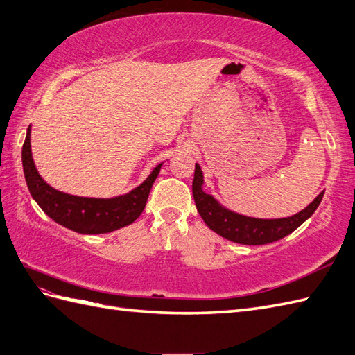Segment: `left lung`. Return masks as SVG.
<instances>
[{"instance_id": "obj_1", "label": "left lung", "mask_w": 355, "mask_h": 355, "mask_svg": "<svg viewBox=\"0 0 355 355\" xmlns=\"http://www.w3.org/2000/svg\"><path fill=\"white\" fill-rule=\"evenodd\" d=\"M203 173L198 164H196L194 180H193V197L197 211L206 223V226L220 236L226 238L232 243L244 245H262L270 244L288 236L302 223L310 218L321 203L324 191L315 200L298 214L286 218H253L247 215L233 212L220 205L211 194L203 191Z\"/></svg>"}]
</instances>
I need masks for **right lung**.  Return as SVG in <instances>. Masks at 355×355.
<instances>
[{
  "instance_id": "right-lung-1",
  "label": "right lung",
  "mask_w": 355,
  "mask_h": 355,
  "mask_svg": "<svg viewBox=\"0 0 355 355\" xmlns=\"http://www.w3.org/2000/svg\"><path fill=\"white\" fill-rule=\"evenodd\" d=\"M30 135L31 129L28 126L22 146L24 175L30 194L49 218L73 232L96 235V233H108L129 226L140 217L162 164H158L148 179L128 194L111 198L72 196L57 191L42 179L33 161Z\"/></svg>"
}]
</instances>
